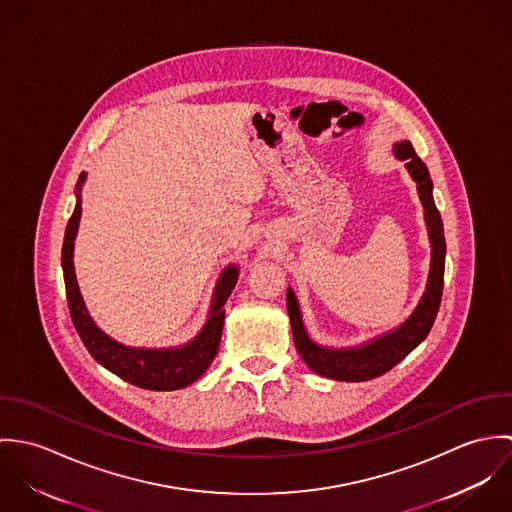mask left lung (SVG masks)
I'll return each instance as SVG.
<instances>
[{
    "instance_id": "8db88e82",
    "label": "left lung",
    "mask_w": 512,
    "mask_h": 512,
    "mask_svg": "<svg viewBox=\"0 0 512 512\" xmlns=\"http://www.w3.org/2000/svg\"><path fill=\"white\" fill-rule=\"evenodd\" d=\"M394 153L398 159L406 161V167L410 175L414 177L420 193V201L426 211V222L430 230L432 240V268L426 293L422 301L418 303L416 311L410 315L406 323H402L396 331L368 343L359 349H347V351H331L323 349L309 341L299 307L295 301V295L288 288V313L292 321L293 343L305 365L315 370L321 376L333 378V380H345V382H365L372 380L384 372H388L392 366L398 365L402 359H406L432 331V325L438 317L441 292H443V270H445V236H443V222L439 217L438 207L434 203L432 195V179L426 163L418 157L410 142H400L394 146Z\"/></svg>"
}]
</instances>
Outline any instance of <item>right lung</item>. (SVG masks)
<instances>
[{
    "label": "right lung",
    "mask_w": 512,
    "mask_h": 512,
    "mask_svg": "<svg viewBox=\"0 0 512 512\" xmlns=\"http://www.w3.org/2000/svg\"><path fill=\"white\" fill-rule=\"evenodd\" d=\"M84 175H80L78 191ZM76 191V195H78ZM80 220V195L74 207L73 217L69 219L65 230V242H63V274H65V288H67V301L69 311L73 319L74 329L80 335L84 347L88 353L100 363L124 378L126 382L146 388V390H177L191 382H195L209 365L213 363L217 351H219L220 335H222V323H224V303L230 297V293L236 286L238 270L234 266L226 268L220 276L217 286V297L213 303L211 319L207 321L201 335L181 347L171 351H147V349H130L122 347L110 337H106L90 319L86 313L84 301L78 292L76 276L73 268V248L76 228Z\"/></svg>",
    "instance_id": "obj_1"
}]
</instances>
